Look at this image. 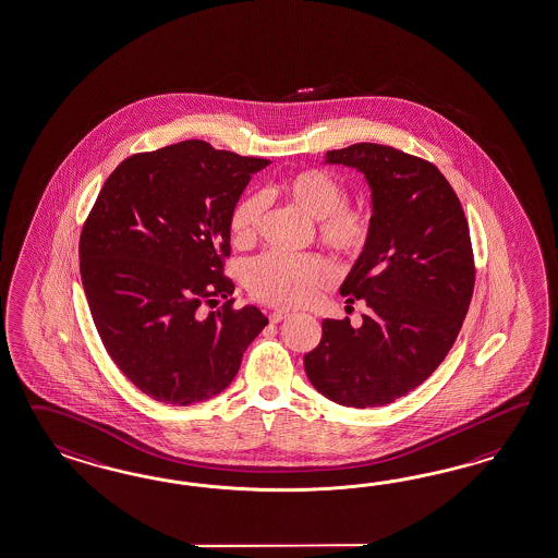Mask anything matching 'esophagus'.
Masks as SVG:
<instances>
[{
	"label": "esophagus",
	"mask_w": 558,
	"mask_h": 558,
	"mask_svg": "<svg viewBox=\"0 0 558 558\" xmlns=\"http://www.w3.org/2000/svg\"><path fill=\"white\" fill-rule=\"evenodd\" d=\"M286 317H289V312H287V310H277V312H272V314L269 315L271 324H279V322H283Z\"/></svg>",
	"instance_id": "esophagus-1"
}]
</instances>
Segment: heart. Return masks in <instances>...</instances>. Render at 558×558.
I'll return each mask as SVG.
<instances>
[{
  "label": "heart",
  "instance_id": "obj_1",
  "mask_svg": "<svg viewBox=\"0 0 558 558\" xmlns=\"http://www.w3.org/2000/svg\"><path fill=\"white\" fill-rule=\"evenodd\" d=\"M277 190L317 220L319 239L342 257L356 258L368 248L374 234V218L366 206L345 204L348 192L342 182L324 170H301L283 178ZM265 213L260 196H244L234 204L229 218L230 236L236 244L257 239ZM333 279V269L322 255H281L265 253L246 269V286L253 298L271 305H305L317 298Z\"/></svg>",
  "mask_w": 558,
  "mask_h": 558
}]
</instances>
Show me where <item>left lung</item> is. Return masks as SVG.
Here are the masks:
<instances>
[{"mask_svg": "<svg viewBox=\"0 0 558 558\" xmlns=\"http://www.w3.org/2000/svg\"><path fill=\"white\" fill-rule=\"evenodd\" d=\"M364 173L374 234L340 293L371 307L362 326L324 319L303 357L317 392L343 407H385L423 385L444 362L475 283L468 218L430 161L395 147L354 144L326 154Z\"/></svg>", "mask_w": 558, "mask_h": 558, "instance_id": "8db88e82", "label": "left lung"}]
</instances>
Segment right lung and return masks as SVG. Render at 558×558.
<instances>
[{"label": "right lung", "instance_id": "add662e5", "mask_svg": "<svg viewBox=\"0 0 558 558\" xmlns=\"http://www.w3.org/2000/svg\"><path fill=\"white\" fill-rule=\"evenodd\" d=\"M269 159L187 140L123 159L86 218L78 257L86 301L119 371L168 404L213 399L269 324L255 305L232 307L222 275L229 218ZM228 301L204 318L197 310Z\"/></svg>", "mask_w": 558, "mask_h": 558}]
</instances>
